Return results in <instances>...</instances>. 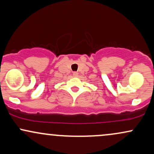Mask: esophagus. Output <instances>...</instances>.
<instances>
[{"mask_svg":"<svg viewBox=\"0 0 154 154\" xmlns=\"http://www.w3.org/2000/svg\"><path fill=\"white\" fill-rule=\"evenodd\" d=\"M73 76L74 77H77L78 76V73L77 72H73Z\"/></svg>","mask_w":154,"mask_h":154,"instance_id":"obj_1","label":"esophagus"}]
</instances>
